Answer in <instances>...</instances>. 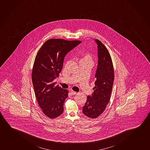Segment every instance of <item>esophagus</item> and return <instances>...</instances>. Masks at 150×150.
Returning <instances> with one entry per match:
<instances>
[{
	"label": "esophagus",
	"instance_id": "esophagus-1",
	"mask_svg": "<svg viewBox=\"0 0 150 150\" xmlns=\"http://www.w3.org/2000/svg\"><path fill=\"white\" fill-rule=\"evenodd\" d=\"M70 93L72 95H75V94H76V92L74 91H71Z\"/></svg>",
	"mask_w": 150,
	"mask_h": 150
}]
</instances>
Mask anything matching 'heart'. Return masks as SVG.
Returning a JSON list of instances; mask_svg holds the SVG:
<instances>
[{"label": "heart", "instance_id": "heart-1", "mask_svg": "<svg viewBox=\"0 0 150 150\" xmlns=\"http://www.w3.org/2000/svg\"><path fill=\"white\" fill-rule=\"evenodd\" d=\"M80 61H87L92 62V58L91 55L87 52H83L81 54V58Z\"/></svg>", "mask_w": 150, "mask_h": 150}]
</instances>
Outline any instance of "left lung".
Returning a JSON list of instances; mask_svg holds the SVG:
<instances>
[{"label": "left lung", "instance_id": "1", "mask_svg": "<svg viewBox=\"0 0 150 150\" xmlns=\"http://www.w3.org/2000/svg\"><path fill=\"white\" fill-rule=\"evenodd\" d=\"M98 49V66L95 75V87L92 96H88L83 112L92 119L100 116L110 100L114 81V69L110 55L106 46L95 40Z\"/></svg>", "mask_w": 150, "mask_h": 150}]
</instances>
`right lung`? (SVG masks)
I'll return each mask as SVG.
<instances>
[{
  "mask_svg": "<svg viewBox=\"0 0 150 150\" xmlns=\"http://www.w3.org/2000/svg\"><path fill=\"white\" fill-rule=\"evenodd\" d=\"M81 42L61 39L48 40L37 53L32 71V81L37 101L42 112L50 119L63 112V104L68 96L67 89L53 81L59 76L67 52Z\"/></svg>",
  "mask_w": 150,
  "mask_h": 150,
  "instance_id": "add662e5",
  "label": "right lung"
}]
</instances>
